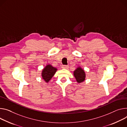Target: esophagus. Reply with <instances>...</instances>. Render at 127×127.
Masks as SVG:
<instances>
[{
	"mask_svg": "<svg viewBox=\"0 0 127 127\" xmlns=\"http://www.w3.org/2000/svg\"><path fill=\"white\" fill-rule=\"evenodd\" d=\"M62 68H63V69H67V68L69 67V66H68V65H62Z\"/></svg>",
	"mask_w": 127,
	"mask_h": 127,
	"instance_id": "esophagus-1",
	"label": "esophagus"
}]
</instances>
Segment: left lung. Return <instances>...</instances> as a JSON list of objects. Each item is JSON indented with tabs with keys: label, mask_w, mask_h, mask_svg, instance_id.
<instances>
[{
	"label": "left lung",
	"mask_w": 127,
	"mask_h": 127,
	"mask_svg": "<svg viewBox=\"0 0 127 127\" xmlns=\"http://www.w3.org/2000/svg\"><path fill=\"white\" fill-rule=\"evenodd\" d=\"M73 74L78 83H82L85 80V72L80 67H78L76 69V70L74 71Z\"/></svg>",
	"instance_id": "1"
}]
</instances>
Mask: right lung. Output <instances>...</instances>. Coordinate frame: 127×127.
Masks as SVG:
<instances>
[{
	"label": "right lung",
	"mask_w": 127,
	"mask_h": 127,
	"mask_svg": "<svg viewBox=\"0 0 127 127\" xmlns=\"http://www.w3.org/2000/svg\"><path fill=\"white\" fill-rule=\"evenodd\" d=\"M57 70V69L56 68L54 67L50 64L46 65L42 71L41 76L42 78L46 83H48L54 75Z\"/></svg>",
	"instance_id": "add662e5"
}]
</instances>
